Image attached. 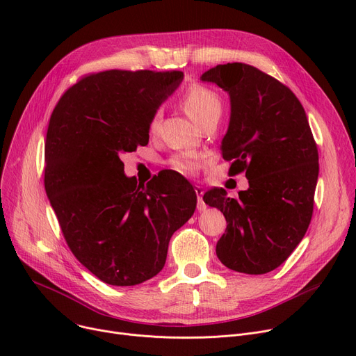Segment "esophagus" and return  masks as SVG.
I'll return each instance as SVG.
<instances>
[{
    "label": "esophagus",
    "mask_w": 356,
    "mask_h": 356,
    "mask_svg": "<svg viewBox=\"0 0 356 356\" xmlns=\"http://www.w3.org/2000/svg\"><path fill=\"white\" fill-rule=\"evenodd\" d=\"M195 192H196V196H197V211H199V212L207 211V204H204L203 197H202V196H203V189L200 188V186H196Z\"/></svg>",
    "instance_id": "1"
}]
</instances>
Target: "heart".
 <instances>
[{
	"label": "heart",
	"mask_w": 356,
	"mask_h": 356,
	"mask_svg": "<svg viewBox=\"0 0 356 356\" xmlns=\"http://www.w3.org/2000/svg\"><path fill=\"white\" fill-rule=\"evenodd\" d=\"M181 105L186 111V114H188L197 124H200L208 115L213 114V112L220 111V101L216 93L202 85H193L186 90L181 98ZM159 127H160V112H156V114L152 117V120H149V125H148L149 133L152 134L157 133ZM170 165L179 173L192 175L197 170V160L192 156L179 154L170 160Z\"/></svg>",
	"instance_id": "heart-1"
}]
</instances>
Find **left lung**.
I'll use <instances>...</instances> for the list:
<instances>
[{"label": "left lung", "instance_id": "obj_1", "mask_svg": "<svg viewBox=\"0 0 356 356\" xmlns=\"http://www.w3.org/2000/svg\"><path fill=\"white\" fill-rule=\"evenodd\" d=\"M200 81L229 95L220 152L232 160L229 175L245 172L250 184L238 199L225 189L203 195L227 219L216 255L238 273H270L300 244L313 213L319 154L306 112L287 86L245 63L218 65Z\"/></svg>", "mask_w": 356, "mask_h": 356}]
</instances>
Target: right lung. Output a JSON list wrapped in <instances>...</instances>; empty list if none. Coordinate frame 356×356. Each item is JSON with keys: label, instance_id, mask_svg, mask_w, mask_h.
Segmentation results:
<instances>
[{"label": "right lung", "instance_id": "1", "mask_svg": "<svg viewBox=\"0 0 356 356\" xmlns=\"http://www.w3.org/2000/svg\"><path fill=\"white\" fill-rule=\"evenodd\" d=\"M183 72L106 70L60 98L46 137L44 188L73 255L101 282L136 286L157 275L172 235L196 209L193 186L161 172L147 186L121 156L148 144L149 120Z\"/></svg>", "mask_w": 356, "mask_h": 356}]
</instances>
